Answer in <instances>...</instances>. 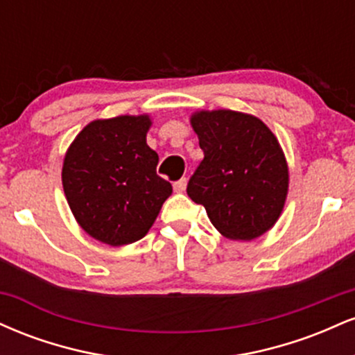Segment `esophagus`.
I'll return each mask as SVG.
<instances>
[{"label": "esophagus", "mask_w": 355, "mask_h": 355, "mask_svg": "<svg viewBox=\"0 0 355 355\" xmlns=\"http://www.w3.org/2000/svg\"><path fill=\"white\" fill-rule=\"evenodd\" d=\"M185 189H187V178H180V180H177L173 183V190L178 191V193L185 191Z\"/></svg>", "instance_id": "obj_1"}]
</instances>
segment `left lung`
I'll list each match as a JSON object with an SVG mask.
<instances>
[{
    "label": "left lung",
    "mask_w": 355,
    "mask_h": 355,
    "mask_svg": "<svg viewBox=\"0 0 355 355\" xmlns=\"http://www.w3.org/2000/svg\"><path fill=\"white\" fill-rule=\"evenodd\" d=\"M191 126L203 160L187 193L227 239H257L277 222L287 197L288 170L279 141L259 118L232 110L195 113Z\"/></svg>",
    "instance_id": "left-lung-1"
}]
</instances>
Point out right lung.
I'll use <instances>...</instances> for the list:
<instances>
[{
    "mask_svg": "<svg viewBox=\"0 0 355 355\" xmlns=\"http://www.w3.org/2000/svg\"><path fill=\"white\" fill-rule=\"evenodd\" d=\"M150 118L96 120L75 138L63 164V190L81 229L120 247L144 239L172 193L146 145Z\"/></svg>",
    "mask_w": 355,
    "mask_h": 355,
    "instance_id": "1",
    "label": "right lung"
}]
</instances>
